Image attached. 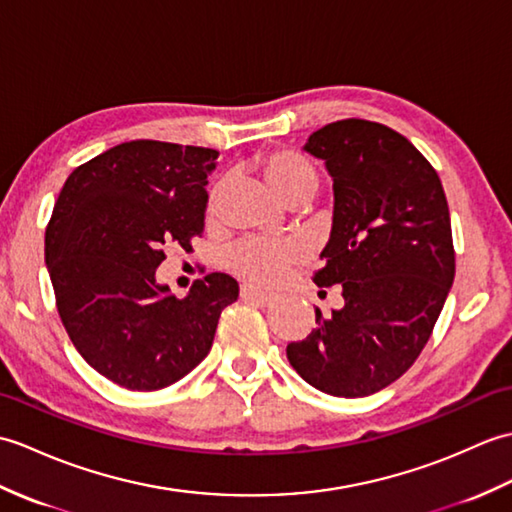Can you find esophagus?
I'll list each match as a JSON object with an SVG mask.
<instances>
[{
  "label": "esophagus",
  "instance_id": "obj_1",
  "mask_svg": "<svg viewBox=\"0 0 512 512\" xmlns=\"http://www.w3.org/2000/svg\"><path fill=\"white\" fill-rule=\"evenodd\" d=\"M241 298L247 300V302L260 304V306H267V304H271V302L276 300L271 293H267V291H263V289H256V287H252V285H243V287H241Z\"/></svg>",
  "mask_w": 512,
  "mask_h": 512
}]
</instances>
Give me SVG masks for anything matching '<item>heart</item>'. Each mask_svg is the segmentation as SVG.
I'll use <instances>...</instances> for the list:
<instances>
[{
  "label": "heart",
  "mask_w": 512,
  "mask_h": 512,
  "mask_svg": "<svg viewBox=\"0 0 512 512\" xmlns=\"http://www.w3.org/2000/svg\"><path fill=\"white\" fill-rule=\"evenodd\" d=\"M260 177L265 179L269 190L280 201H289L295 195L313 197L320 188V175L315 166L304 155L291 149H278L260 155L256 160ZM223 186H214L210 192L208 212L214 214L219 206ZM304 256L300 243L291 238H267V236H249L236 243L225 254V265L236 276H241L254 285H276L287 276V271L298 265Z\"/></svg>",
  "instance_id": "b5f03b06"
}]
</instances>
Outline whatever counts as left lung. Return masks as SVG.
Instances as JSON below:
<instances>
[{"instance_id":"8db88e82","label":"left lung","mask_w":512,"mask_h":512,"mask_svg":"<svg viewBox=\"0 0 512 512\" xmlns=\"http://www.w3.org/2000/svg\"><path fill=\"white\" fill-rule=\"evenodd\" d=\"M304 151L333 177L331 238L317 287L342 285L344 306L287 346L313 388L368 396L418 359L456 276L451 219L436 168L401 133L348 118L311 133Z\"/></svg>"}]
</instances>
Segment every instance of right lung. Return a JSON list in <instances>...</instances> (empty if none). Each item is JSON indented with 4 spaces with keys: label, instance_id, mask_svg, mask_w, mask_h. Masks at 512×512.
I'll return each instance as SVG.
<instances>
[{
    "label": "right lung",
    "instance_id": "right-lung-1",
    "mask_svg": "<svg viewBox=\"0 0 512 512\" xmlns=\"http://www.w3.org/2000/svg\"><path fill=\"white\" fill-rule=\"evenodd\" d=\"M219 153L133 140L72 170L45 227L56 309L81 357L127 390H162L201 363L238 282L208 274L186 298L155 280L168 247L203 232Z\"/></svg>",
    "mask_w": 512,
    "mask_h": 512
}]
</instances>
